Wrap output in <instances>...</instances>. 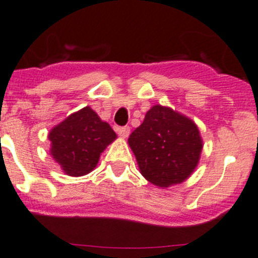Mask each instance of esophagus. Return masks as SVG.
Instances as JSON below:
<instances>
[{
    "label": "esophagus",
    "mask_w": 258,
    "mask_h": 258,
    "mask_svg": "<svg viewBox=\"0 0 258 258\" xmlns=\"http://www.w3.org/2000/svg\"><path fill=\"white\" fill-rule=\"evenodd\" d=\"M130 127L128 126H124V127H121V128H118V135L122 137V139H127L130 135Z\"/></svg>",
    "instance_id": "obj_1"
}]
</instances>
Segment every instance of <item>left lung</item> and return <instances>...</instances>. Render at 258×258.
Segmentation results:
<instances>
[{
    "mask_svg": "<svg viewBox=\"0 0 258 258\" xmlns=\"http://www.w3.org/2000/svg\"><path fill=\"white\" fill-rule=\"evenodd\" d=\"M140 172L160 187L185 181L198 166L203 140L196 122L170 107L155 104L130 135Z\"/></svg>",
    "mask_w": 258,
    "mask_h": 258,
    "instance_id": "obj_1",
    "label": "left lung"
}]
</instances>
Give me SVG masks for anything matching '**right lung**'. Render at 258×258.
Returning <instances> with one entry per match:
<instances>
[{
  "instance_id": "add662e5",
  "label": "right lung",
  "mask_w": 258,
  "mask_h": 258,
  "mask_svg": "<svg viewBox=\"0 0 258 258\" xmlns=\"http://www.w3.org/2000/svg\"><path fill=\"white\" fill-rule=\"evenodd\" d=\"M47 139L50 155L60 169L69 176H83L96 169L101 154L117 135L87 106L52 127Z\"/></svg>"
}]
</instances>
